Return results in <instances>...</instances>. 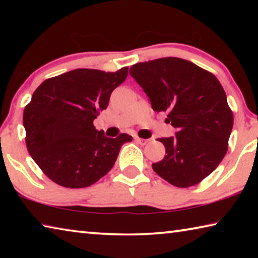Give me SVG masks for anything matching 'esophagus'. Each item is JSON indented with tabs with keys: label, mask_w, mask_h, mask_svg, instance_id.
<instances>
[{
	"label": "esophagus",
	"mask_w": 258,
	"mask_h": 258,
	"mask_svg": "<svg viewBox=\"0 0 258 258\" xmlns=\"http://www.w3.org/2000/svg\"><path fill=\"white\" fill-rule=\"evenodd\" d=\"M134 140L135 141H137L139 145H141V146H146L148 142H149V140H146V139H141V138H139V137H135L134 138Z\"/></svg>",
	"instance_id": "34e87169"
}]
</instances>
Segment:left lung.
Returning <instances> with one entry per match:
<instances>
[{
  "label": "left lung",
  "mask_w": 258,
  "mask_h": 258,
  "mask_svg": "<svg viewBox=\"0 0 258 258\" xmlns=\"http://www.w3.org/2000/svg\"><path fill=\"white\" fill-rule=\"evenodd\" d=\"M130 75L155 111H168L166 121L176 128L175 137L158 139L167 155L152 169L178 187L203 181L224 158L233 127L221 83L197 64L173 56L135 63Z\"/></svg>",
  "instance_id": "8db88e82"
}]
</instances>
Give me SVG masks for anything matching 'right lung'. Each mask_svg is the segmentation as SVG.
<instances>
[{
    "mask_svg": "<svg viewBox=\"0 0 258 258\" xmlns=\"http://www.w3.org/2000/svg\"><path fill=\"white\" fill-rule=\"evenodd\" d=\"M127 71L74 69L45 80L33 93L23 118L26 145L56 184L71 189L92 185L112 168L121 146L132 141L125 133L107 138L93 125Z\"/></svg>",
    "mask_w": 258,
    "mask_h": 258,
    "instance_id": "right-lung-1",
    "label": "right lung"
}]
</instances>
